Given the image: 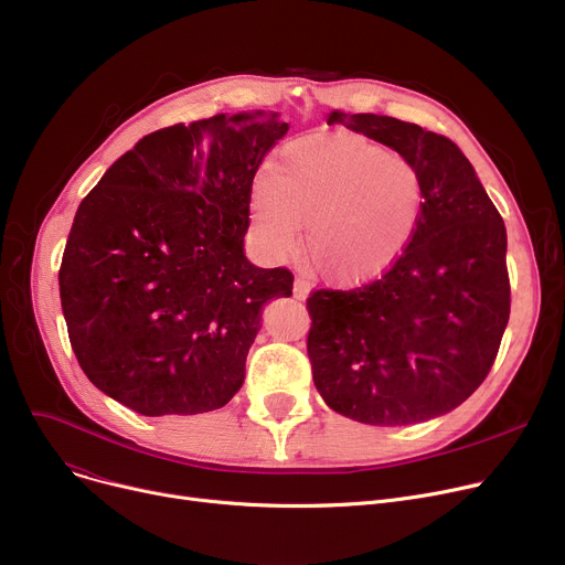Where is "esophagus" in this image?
Here are the masks:
<instances>
[{
    "label": "esophagus",
    "instance_id": "obj_1",
    "mask_svg": "<svg viewBox=\"0 0 565 565\" xmlns=\"http://www.w3.org/2000/svg\"><path fill=\"white\" fill-rule=\"evenodd\" d=\"M292 295H295V298H298V300H307V298H309V284L302 281V279H295Z\"/></svg>",
    "mask_w": 565,
    "mask_h": 565
}]
</instances>
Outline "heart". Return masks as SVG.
Wrapping results in <instances>:
<instances>
[{
	"instance_id": "1",
	"label": "heart",
	"mask_w": 565,
	"mask_h": 565,
	"mask_svg": "<svg viewBox=\"0 0 565 565\" xmlns=\"http://www.w3.org/2000/svg\"><path fill=\"white\" fill-rule=\"evenodd\" d=\"M260 243L273 256L302 247L322 275L366 281L403 256L419 226L424 183L409 160L364 137L313 135L281 148L254 185Z\"/></svg>"
}]
</instances>
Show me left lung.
Returning a JSON list of instances; mask_svg holds the SVG:
<instances>
[{"label": "left lung", "instance_id": "left-lung-1", "mask_svg": "<svg viewBox=\"0 0 565 565\" xmlns=\"http://www.w3.org/2000/svg\"><path fill=\"white\" fill-rule=\"evenodd\" d=\"M417 167L424 211L392 270L307 307L313 384L348 419L407 426L465 403L492 369L509 324L507 226L460 148L417 124L330 111Z\"/></svg>", "mask_w": 565, "mask_h": 565}]
</instances>
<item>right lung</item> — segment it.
Masks as SVG:
<instances>
[{
    "label": "right lung",
    "instance_id": "obj_1",
    "mask_svg": "<svg viewBox=\"0 0 565 565\" xmlns=\"http://www.w3.org/2000/svg\"><path fill=\"white\" fill-rule=\"evenodd\" d=\"M286 132L260 109L151 132L79 203L58 292L103 394L164 417L224 407L243 387L263 307L292 292L286 267L245 256L254 175Z\"/></svg>",
    "mask_w": 565,
    "mask_h": 565
}]
</instances>
